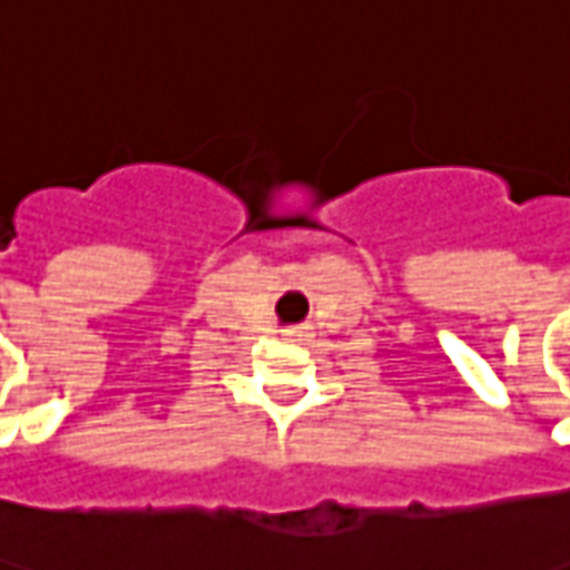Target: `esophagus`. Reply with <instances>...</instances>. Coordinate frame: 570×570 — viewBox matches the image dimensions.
Returning <instances> with one entry per match:
<instances>
[{
    "instance_id": "obj_1",
    "label": "esophagus",
    "mask_w": 570,
    "mask_h": 570,
    "mask_svg": "<svg viewBox=\"0 0 570 570\" xmlns=\"http://www.w3.org/2000/svg\"><path fill=\"white\" fill-rule=\"evenodd\" d=\"M286 341H311L314 335H311V328L307 326H296V328H284Z\"/></svg>"
}]
</instances>
